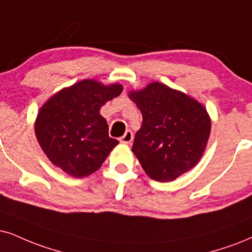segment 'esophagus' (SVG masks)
I'll return each instance as SVG.
<instances>
[{"label": "esophagus", "mask_w": 252, "mask_h": 252, "mask_svg": "<svg viewBox=\"0 0 252 252\" xmlns=\"http://www.w3.org/2000/svg\"><path fill=\"white\" fill-rule=\"evenodd\" d=\"M132 138H133L132 132L130 131V130H126V133H124V135L120 138V141L122 143H126V144H129V143L132 141Z\"/></svg>", "instance_id": "1"}]
</instances>
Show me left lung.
<instances>
[{"label": "left lung", "mask_w": 252, "mask_h": 252, "mask_svg": "<svg viewBox=\"0 0 252 252\" xmlns=\"http://www.w3.org/2000/svg\"><path fill=\"white\" fill-rule=\"evenodd\" d=\"M141 110L142 126L132 152L145 173L156 181L176 180L201 159L211 135L206 108L183 92L160 82L129 92Z\"/></svg>", "instance_id": "obj_1"}]
</instances>
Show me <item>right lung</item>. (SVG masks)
Returning a JSON list of instances; mask_svg holds the SVG:
<instances>
[{
  "label": "right lung",
  "instance_id": "obj_1",
  "mask_svg": "<svg viewBox=\"0 0 252 252\" xmlns=\"http://www.w3.org/2000/svg\"><path fill=\"white\" fill-rule=\"evenodd\" d=\"M120 84L79 81L49 98L38 113L34 132L41 150L57 167L84 178L101 167L119 141L108 135L100 109L122 93Z\"/></svg>",
  "mask_w": 252,
  "mask_h": 252
}]
</instances>
